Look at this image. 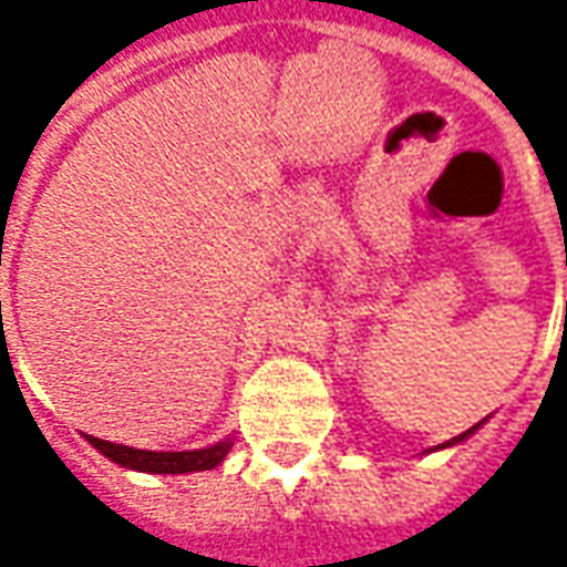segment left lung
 <instances>
[{
	"label": "left lung",
	"mask_w": 567,
	"mask_h": 567,
	"mask_svg": "<svg viewBox=\"0 0 567 567\" xmlns=\"http://www.w3.org/2000/svg\"><path fill=\"white\" fill-rule=\"evenodd\" d=\"M480 425H486V419H483V422H476L474 427H467V431H464V434H458V437H452V440H446V443H440V446H434V450H450V446H455V443H462V440L471 437V434H474ZM434 450H427V452H434Z\"/></svg>",
	"instance_id": "1"
}]
</instances>
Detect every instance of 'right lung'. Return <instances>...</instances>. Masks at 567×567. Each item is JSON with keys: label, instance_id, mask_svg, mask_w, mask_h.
Returning <instances> with one entry per match:
<instances>
[{"label": "right lung", "instance_id": "right-lung-1", "mask_svg": "<svg viewBox=\"0 0 567 567\" xmlns=\"http://www.w3.org/2000/svg\"><path fill=\"white\" fill-rule=\"evenodd\" d=\"M93 450H100L109 462L142 471V474H194V471H212L227 458V452L234 446V440H218L206 450H185V452H154V450H133L109 440L87 437Z\"/></svg>", "mask_w": 567, "mask_h": 567}]
</instances>
